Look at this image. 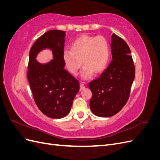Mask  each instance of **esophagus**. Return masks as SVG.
<instances>
[{"instance_id": "obj_1", "label": "esophagus", "mask_w": 160, "mask_h": 160, "mask_svg": "<svg viewBox=\"0 0 160 160\" xmlns=\"http://www.w3.org/2000/svg\"><path fill=\"white\" fill-rule=\"evenodd\" d=\"M85 89V85H84V83H80V91H82V90H83Z\"/></svg>"}]
</instances>
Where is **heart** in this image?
I'll list each match as a JSON object with an SVG mask.
<instances>
[{"label":"heart","mask_w":160,"mask_h":160,"mask_svg":"<svg viewBox=\"0 0 160 160\" xmlns=\"http://www.w3.org/2000/svg\"><path fill=\"white\" fill-rule=\"evenodd\" d=\"M109 55V45L104 37L83 35L72 43L71 50L63 51L62 60L67 70L73 75L83 63L81 77L88 79L93 72L99 73L106 68Z\"/></svg>","instance_id":"1"}]
</instances>
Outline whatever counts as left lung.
<instances>
[{"mask_svg":"<svg viewBox=\"0 0 160 160\" xmlns=\"http://www.w3.org/2000/svg\"><path fill=\"white\" fill-rule=\"evenodd\" d=\"M111 61L97 79L91 81L90 109L95 115L108 118L117 114L126 103L135 78V66L129 47L113 33L111 42Z\"/></svg>","mask_w":160,"mask_h":160,"instance_id":"1","label":"left lung"}]
</instances>
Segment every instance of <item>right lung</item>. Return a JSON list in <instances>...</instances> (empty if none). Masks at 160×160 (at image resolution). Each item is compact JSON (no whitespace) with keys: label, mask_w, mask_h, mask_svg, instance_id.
Returning <instances> with one entry per match:
<instances>
[{"label":"right lung","mask_w":160,"mask_h":160,"mask_svg":"<svg viewBox=\"0 0 160 160\" xmlns=\"http://www.w3.org/2000/svg\"><path fill=\"white\" fill-rule=\"evenodd\" d=\"M66 32L51 30L34 43L29 52L27 78L37 107L48 117L61 119L69 113L79 83L64 69L62 60ZM49 50L52 59L42 64L36 59L40 52Z\"/></svg>","instance_id":"right-lung-1"}]
</instances>
